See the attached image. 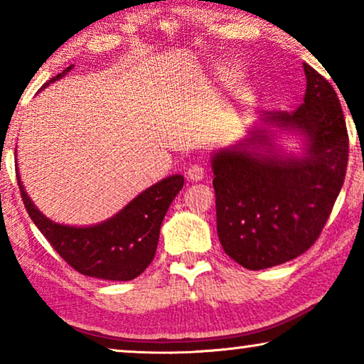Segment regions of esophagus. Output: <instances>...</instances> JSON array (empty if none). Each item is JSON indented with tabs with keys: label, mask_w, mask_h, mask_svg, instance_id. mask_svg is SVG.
Here are the masks:
<instances>
[{
	"label": "esophagus",
	"mask_w": 364,
	"mask_h": 364,
	"mask_svg": "<svg viewBox=\"0 0 364 364\" xmlns=\"http://www.w3.org/2000/svg\"><path fill=\"white\" fill-rule=\"evenodd\" d=\"M186 177H187V181H191V182H200L202 178L205 177V168H203L202 166H198V164H193V166L187 168Z\"/></svg>",
	"instance_id": "1"
}]
</instances>
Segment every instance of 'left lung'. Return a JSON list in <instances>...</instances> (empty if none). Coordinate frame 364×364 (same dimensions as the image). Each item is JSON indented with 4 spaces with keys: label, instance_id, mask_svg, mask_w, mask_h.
Listing matches in <instances>:
<instances>
[{
    "label": "left lung",
    "instance_id": "1",
    "mask_svg": "<svg viewBox=\"0 0 364 364\" xmlns=\"http://www.w3.org/2000/svg\"><path fill=\"white\" fill-rule=\"evenodd\" d=\"M306 91L293 112H265L245 141L212 156L217 233L223 250L248 270L305 253L325 227L346 176L348 131L340 99L303 64ZM270 125L307 137L303 158L274 151Z\"/></svg>",
    "mask_w": 364,
    "mask_h": 364
}]
</instances>
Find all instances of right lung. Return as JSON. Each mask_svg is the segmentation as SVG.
I'll use <instances>...</instances> for the list:
<instances>
[{
  "label": "right lung",
  "mask_w": 364,
  "mask_h": 364,
  "mask_svg": "<svg viewBox=\"0 0 364 364\" xmlns=\"http://www.w3.org/2000/svg\"><path fill=\"white\" fill-rule=\"evenodd\" d=\"M71 69L73 66L66 68L41 89L66 76ZM16 177L29 217L59 257L82 275L114 282L134 280L151 265L164 217L183 187L182 176H171L139 193L106 222L92 227H69L44 217L24 192L18 171Z\"/></svg>",
  "instance_id": "obj_1"
}]
</instances>
